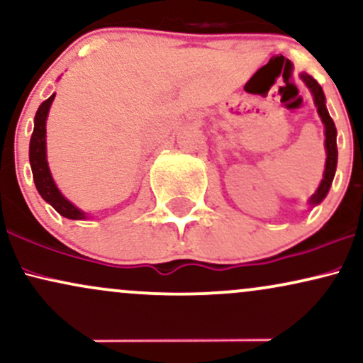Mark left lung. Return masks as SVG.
I'll list each match as a JSON object with an SVG mask.
<instances>
[{
  "mask_svg": "<svg viewBox=\"0 0 363 363\" xmlns=\"http://www.w3.org/2000/svg\"><path fill=\"white\" fill-rule=\"evenodd\" d=\"M301 77H302V80L306 82V85L311 89L312 95H314L315 107H318L320 119H323L324 128H326V155H328L326 157V170H324V179L320 181L318 191L312 194V198L309 201L312 206H315V205H319L324 198H326L329 187H331L333 177H335L336 162H338V148H336V128H335V123H333L331 116H329V112L326 109V97H324V91H323V89H320L319 83L307 73H302Z\"/></svg>",
  "mask_w": 363,
  "mask_h": 363,
  "instance_id": "1",
  "label": "left lung"
}]
</instances>
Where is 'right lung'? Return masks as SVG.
<instances>
[{"label": "right lung", "mask_w": 363, "mask_h": 363, "mask_svg": "<svg viewBox=\"0 0 363 363\" xmlns=\"http://www.w3.org/2000/svg\"><path fill=\"white\" fill-rule=\"evenodd\" d=\"M56 95V94H54ZM54 95L44 101L39 106L34 121V133L30 138V148H28V158H30L32 174H34V182L39 194L51 205L57 213L72 220L85 218V213L72 205L68 199L60 193L56 184H54L51 172H49L48 160H45V119H48L49 107L54 101Z\"/></svg>", "instance_id": "add662e5"}]
</instances>
